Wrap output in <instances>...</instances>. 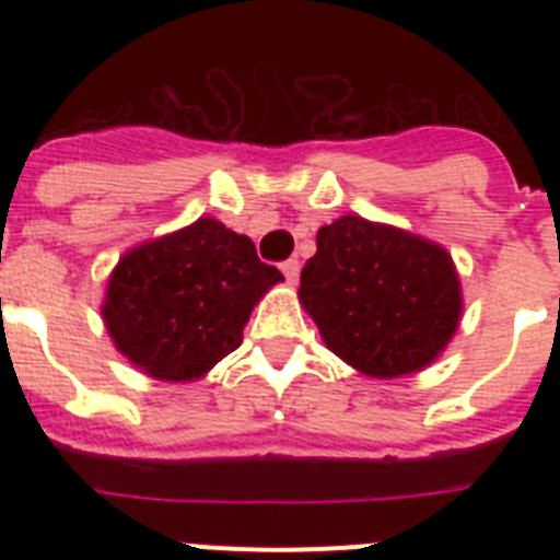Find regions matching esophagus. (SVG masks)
<instances>
[{"label":"esophagus","mask_w":560,"mask_h":560,"mask_svg":"<svg viewBox=\"0 0 560 560\" xmlns=\"http://www.w3.org/2000/svg\"><path fill=\"white\" fill-rule=\"evenodd\" d=\"M283 275H285V280H289L291 285L296 283V277H300V260H296V257H289V260H285Z\"/></svg>","instance_id":"obj_1"}]
</instances>
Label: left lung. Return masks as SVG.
<instances>
[{
	"mask_svg": "<svg viewBox=\"0 0 560 560\" xmlns=\"http://www.w3.org/2000/svg\"><path fill=\"white\" fill-rule=\"evenodd\" d=\"M300 303L325 345L375 378L427 368L459 323V280L443 246L345 215L316 235Z\"/></svg>",
	"mask_w": 560,
	"mask_h": 560,
	"instance_id": "obj_1",
	"label": "left lung"
}]
</instances>
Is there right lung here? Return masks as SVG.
Segmentation results:
<instances>
[{
	"instance_id": "add662e5",
	"label": "right lung",
	"mask_w": 560,
	"mask_h": 560,
	"mask_svg": "<svg viewBox=\"0 0 560 560\" xmlns=\"http://www.w3.org/2000/svg\"><path fill=\"white\" fill-rule=\"evenodd\" d=\"M283 275L215 219L142 244L108 277L103 319L142 373L190 381L241 348L255 303Z\"/></svg>"
}]
</instances>
